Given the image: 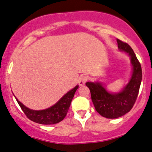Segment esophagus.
Here are the masks:
<instances>
[{
    "label": "esophagus",
    "mask_w": 152,
    "mask_h": 152,
    "mask_svg": "<svg viewBox=\"0 0 152 152\" xmlns=\"http://www.w3.org/2000/svg\"><path fill=\"white\" fill-rule=\"evenodd\" d=\"M87 80V78L86 77V76H81V77L79 78V85H80V86L84 85V84H85Z\"/></svg>",
    "instance_id": "obj_1"
}]
</instances>
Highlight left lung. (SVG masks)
<instances>
[{"instance_id":"left-lung-1","label":"left lung","mask_w":152,"mask_h":152,"mask_svg":"<svg viewBox=\"0 0 152 152\" xmlns=\"http://www.w3.org/2000/svg\"><path fill=\"white\" fill-rule=\"evenodd\" d=\"M117 44L119 50L130 57L132 71L128 83L116 92H109L101 81L86 83L95 110L108 119H117L130 111L138 97L142 80L141 66L132 48L119 39Z\"/></svg>"}]
</instances>
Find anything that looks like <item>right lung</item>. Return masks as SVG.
<instances>
[{
    "label": "right lung",
    "instance_id": "obj_1",
    "mask_svg": "<svg viewBox=\"0 0 152 152\" xmlns=\"http://www.w3.org/2000/svg\"><path fill=\"white\" fill-rule=\"evenodd\" d=\"M78 88H79V85H76L74 88L65 93L55 104L43 110L30 109L22 104L21 102L14 96V94L13 95L28 119L33 122L41 124H54L61 122L65 117L71 105L72 99L73 98L75 92Z\"/></svg>",
    "mask_w": 152,
    "mask_h": 152
}]
</instances>
